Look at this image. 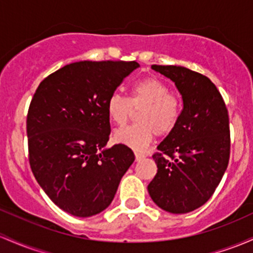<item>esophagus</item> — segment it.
<instances>
[{"instance_id": "1", "label": "esophagus", "mask_w": 253, "mask_h": 253, "mask_svg": "<svg viewBox=\"0 0 253 253\" xmlns=\"http://www.w3.org/2000/svg\"><path fill=\"white\" fill-rule=\"evenodd\" d=\"M135 161H140V160H143L144 157H146V155L145 154H141V152H135Z\"/></svg>"}]
</instances>
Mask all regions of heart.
I'll return each mask as SVG.
<instances>
[{
	"mask_svg": "<svg viewBox=\"0 0 253 253\" xmlns=\"http://www.w3.org/2000/svg\"><path fill=\"white\" fill-rule=\"evenodd\" d=\"M132 107L140 109L138 125L122 127L114 132V140L133 150H144L157 134H167L175 127L181 113L177 97L158 78L149 77L135 83L129 99L115 92L108 98L107 113L115 125L126 124Z\"/></svg>",
	"mask_w": 253,
	"mask_h": 253,
	"instance_id": "heart-1",
	"label": "heart"
}]
</instances>
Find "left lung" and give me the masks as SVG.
Here are the masks:
<instances>
[{
    "label": "left lung",
    "instance_id": "8db88e82",
    "mask_svg": "<svg viewBox=\"0 0 253 253\" xmlns=\"http://www.w3.org/2000/svg\"><path fill=\"white\" fill-rule=\"evenodd\" d=\"M170 79L182 98L175 127L152 158L157 174L148 186L165 211L187 213L207 203L229 161V118L221 93L203 74L180 66H151Z\"/></svg>",
    "mask_w": 253,
    "mask_h": 253
}]
</instances>
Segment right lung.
<instances>
[{
	"mask_svg": "<svg viewBox=\"0 0 253 253\" xmlns=\"http://www.w3.org/2000/svg\"><path fill=\"white\" fill-rule=\"evenodd\" d=\"M138 67L135 61H79L50 74L36 90L27 114L30 166L63 211L90 217L107 209L134 161L127 146L107 148V102Z\"/></svg>",
	"mask_w": 253,
	"mask_h": 253,
	"instance_id": "1",
	"label": "right lung"
}]
</instances>
